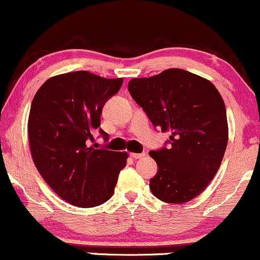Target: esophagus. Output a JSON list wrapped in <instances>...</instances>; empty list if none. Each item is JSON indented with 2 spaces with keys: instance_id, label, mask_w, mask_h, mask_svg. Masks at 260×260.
<instances>
[{
  "instance_id": "esophagus-1",
  "label": "esophagus",
  "mask_w": 260,
  "mask_h": 260,
  "mask_svg": "<svg viewBox=\"0 0 260 260\" xmlns=\"http://www.w3.org/2000/svg\"><path fill=\"white\" fill-rule=\"evenodd\" d=\"M131 156H132L133 159H141L145 156L144 153H131Z\"/></svg>"
}]
</instances>
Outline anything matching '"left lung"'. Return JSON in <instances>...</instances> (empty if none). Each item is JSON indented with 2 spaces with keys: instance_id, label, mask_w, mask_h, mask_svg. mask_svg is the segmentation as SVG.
<instances>
[{
  "instance_id": "obj_1",
  "label": "left lung",
  "mask_w": 260,
  "mask_h": 260,
  "mask_svg": "<svg viewBox=\"0 0 260 260\" xmlns=\"http://www.w3.org/2000/svg\"><path fill=\"white\" fill-rule=\"evenodd\" d=\"M128 91L154 127L169 132V147L152 150L158 172L150 191L168 204L199 196L215 178L228 142L226 107L209 80L182 69L132 79Z\"/></svg>"
}]
</instances>
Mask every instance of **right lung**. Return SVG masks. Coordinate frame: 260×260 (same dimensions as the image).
I'll return each instance as SVG.
<instances>
[{
  "mask_svg": "<svg viewBox=\"0 0 260 260\" xmlns=\"http://www.w3.org/2000/svg\"><path fill=\"white\" fill-rule=\"evenodd\" d=\"M122 79L73 71L48 79L37 91L28 118V139L37 169L62 200L93 207L113 195L128 154L88 145L100 131L102 108Z\"/></svg>",
  "mask_w": 260,
  "mask_h": 260,
  "instance_id": "add662e5",
  "label": "right lung"
}]
</instances>
